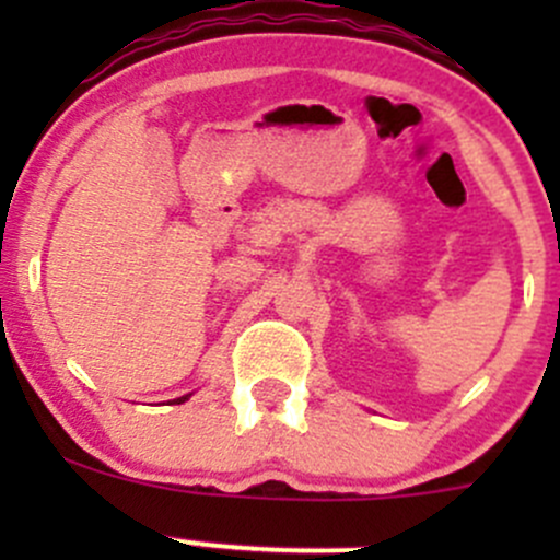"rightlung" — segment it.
<instances>
[{
  "instance_id": "add662e5",
  "label": "right lung",
  "mask_w": 560,
  "mask_h": 560,
  "mask_svg": "<svg viewBox=\"0 0 560 560\" xmlns=\"http://www.w3.org/2000/svg\"><path fill=\"white\" fill-rule=\"evenodd\" d=\"M189 395L191 393H186V395H180V398H175V404H184V400H189Z\"/></svg>"
}]
</instances>
